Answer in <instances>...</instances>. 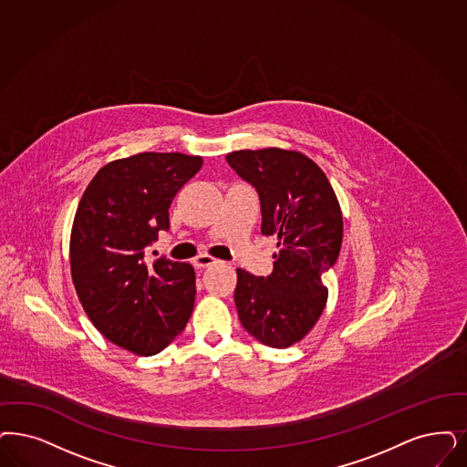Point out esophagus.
<instances>
[{
    "label": "esophagus",
    "mask_w": 467,
    "mask_h": 467,
    "mask_svg": "<svg viewBox=\"0 0 467 467\" xmlns=\"http://www.w3.org/2000/svg\"><path fill=\"white\" fill-rule=\"evenodd\" d=\"M216 263V258L209 256V254H199L197 258L193 259V266L195 268H208L211 265Z\"/></svg>",
    "instance_id": "esophagus-1"
}]
</instances>
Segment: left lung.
<instances>
[{"mask_svg":"<svg viewBox=\"0 0 467 467\" xmlns=\"http://www.w3.org/2000/svg\"><path fill=\"white\" fill-rule=\"evenodd\" d=\"M226 162L258 192L261 234L278 241L270 275L237 268L239 320L259 343L287 348L310 332L326 306L322 276L339 258L341 208L327 176L301 152L237 150Z\"/></svg>","mask_w":467,"mask_h":467,"instance_id":"left-lung-1","label":"left lung"}]
</instances>
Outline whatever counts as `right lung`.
<instances>
[{"mask_svg": "<svg viewBox=\"0 0 467 467\" xmlns=\"http://www.w3.org/2000/svg\"><path fill=\"white\" fill-rule=\"evenodd\" d=\"M202 166L199 156L143 152L109 162L89 182L70 234L78 297L105 337L137 355L162 351L183 330L195 299L189 263L145 258L170 206Z\"/></svg>", "mask_w": 467, "mask_h": 467, "instance_id": "add662e5", "label": "right lung"}]
</instances>
